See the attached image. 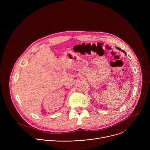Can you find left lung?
Listing matches in <instances>:
<instances>
[{
	"label": "left lung",
	"instance_id": "obj_1",
	"mask_svg": "<svg viewBox=\"0 0 150 150\" xmlns=\"http://www.w3.org/2000/svg\"><path fill=\"white\" fill-rule=\"evenodd\" d=\"M116 48H117V49H118V50H120V51H122V52H123V53H125V54H126V53H125V51H123V50H122V49H120V48H119V47H116Z\"/></svg>",
	"mask_w": 150,
	"mask_h": 150
}]
</instances>
